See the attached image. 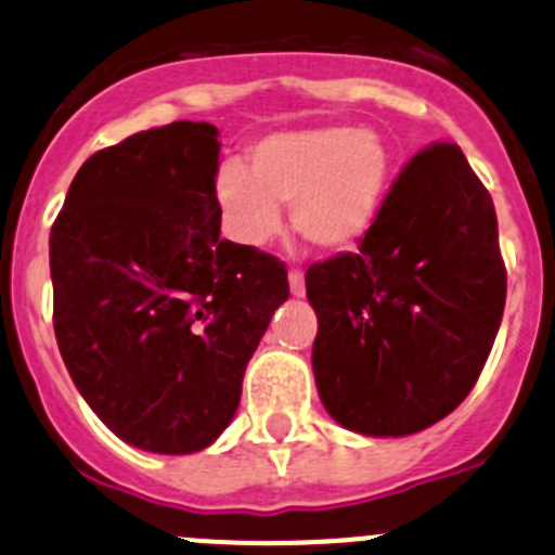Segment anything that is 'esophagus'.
<instances>
[{
	"label": "esophagus",
	"mask_w": 555,
	"mask_h": 555,
	"mask_svg": "<svg viewBox=\"0 0 555 555\" xmlns=\"http://www.w3.org/2000/svg\"><path fill=\"white\" fill-rule=\"evenodd\" d=\"M289 293L295 295V298H304L306 295V282H304V273L298 271V268H293V271H289Z\"/></svg>",
	"instance_id": "34e87169"
}]
</instances>
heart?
Instances as JSON below:
<instances>
[{"instance_id": "b5f03b06", "label": "heart", "mask_w": 555, "mask_h": 555, "mask_svg": "<svg viewBox=\"0 0 555 555\" xmlns=\"http://www.w3.org/2000/svg\"><path fill=\"white\" fill-rule=\"evenodd\" d=\"M391 177L384 139L351 126H322L262 137L249 150V169L220 166L215 198L238 244H266L293 206V228L317 251L360 244L382 211Z\"/></svg>"}]
</instances>
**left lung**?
Returning <instances> with one entry per match:
<instances>
[{"label": "left lung", "mask_w": 555, "mask_h": 555, "mask_svg": "<svg viewBox=\"0 0 555 555\" xmlns=\"http://www.w3.org/2000/svg\"><path fill=\"white\" fill-rule=\"evenodd\" d=\"M505 293L494 201L456 144H433L391 184L360 251L306 271L324 411L365 438L433 427L478 382Z\"/></svg>", "instance_id": "obj_1"}]
</instances>
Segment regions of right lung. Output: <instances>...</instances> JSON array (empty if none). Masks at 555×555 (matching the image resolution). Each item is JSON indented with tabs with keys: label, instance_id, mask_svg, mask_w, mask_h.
<instances>
[{
	"label": "right lung",
	"instance_id": "1",
	"mask_svg": "<svg viewBox=\"0 0 555 555\" xmlns=\"http://www.w3.org/2000/svg\"><path fill=\"white\" fill-rule=\"evenodd\" d=\"M220 131L179 120L91 155L50 231L53 327L72 382L122 440L195 453L236 416L287 271L220 238Z\"/></svg>",
	"mask_w": 555,
	"mask_h": 555
}]
</instances>
